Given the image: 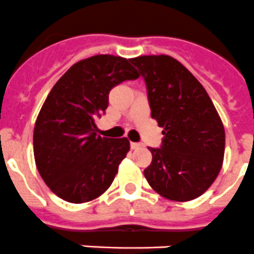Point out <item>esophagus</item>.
Segmentation results:
<instances>
[{
	"label": "esophagus",
	"instance_id": "34e87169",
	"mask_svg": "<svg viewBox=\"0 0 254 254\" xmlns=\"http://www.w3.org/2000/svg\"><path fill=\"white\" fill-rule=\"evenodd\" d=\"M140 146H142V144H140V143H137V142H131V143H130L131 150H137V148H139Z\"/></svg>",
	"mask_w": 254,
	"mask_h": 254
}]
</instances>
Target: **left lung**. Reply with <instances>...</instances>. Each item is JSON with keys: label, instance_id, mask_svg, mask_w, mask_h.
<instances>
[{"label": "left lung", "instance_id": "1", "mask_svg": "<svg viewBox=\"0 0 254 254\" xmlns=\"http://www.w3.org/2000/svg\"><path fill=\"white\" fill-rule=\"evenodd\" d=\"M147 87L151 116L164 127L144 177L159 195L189 201L209 189L222 168L225 129L209 95L191 72L169 55L130 59Z\"/></svg>", "mask_w": 254, "mask_h": 254}]
</instances>
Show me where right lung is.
Masks as SVG:
<instances>
[{"label": "right lung", "mask_w": 254, "mask_h": 254, "mask_svg": "<svg viewBox=\"0 0 254 254\" xmlns=\"http://www.w3.org/2000/svg\"><path fill=\"white\" fill-rule=\"evenodd\" d=\"M138 77L127 59L95 55L72 65L51 89L36 120L33 151L38 173L61 199L86 203L114 182L130 143L98 135L95 120L108 107L111 89Z\"/></svg>", "instance_id": "add662e5"}]
</instances>
